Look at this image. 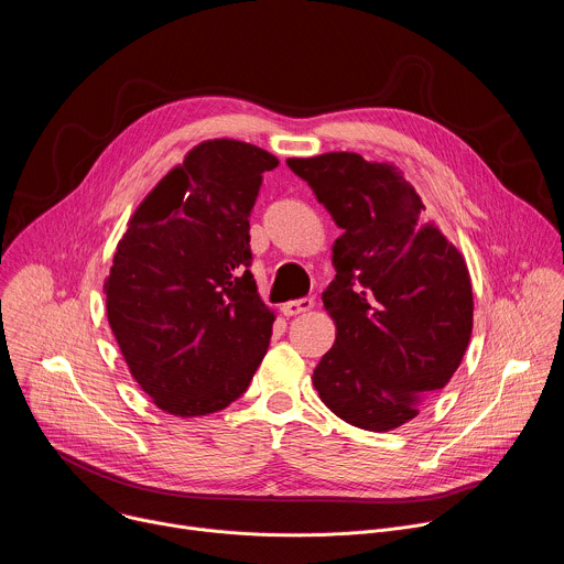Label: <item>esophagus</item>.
<instances>
[{"mask_svg":"<svg viewBox=\"0 0 564 564\" xmlns=\"http://www.w3.org/2000/svg\"><path fill=\"white\" fill-rule=\"evenodd\" d=\"M314 307V301L312 299H296V301H288L281 305V312L285 316H296V314H303V312H310Z\"/></svg>","mask_w":564,"mask_h":564,"instance_id":"obj_1","label":"esophagus"}]
</instances>
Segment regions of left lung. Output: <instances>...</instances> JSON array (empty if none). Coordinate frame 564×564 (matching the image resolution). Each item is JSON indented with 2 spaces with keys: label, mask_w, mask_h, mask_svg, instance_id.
<instances>
[{
  "label": "left lung",
  "mask_w": 564,
  "mask_h": 564,
  "mask_svg": "<svg viewBox=\"0 0 564 564\" xmlns=\"http://www.w3.org/2000/svg\"><path fill=\"white\" fill-rule=\"evenodd\" d=\"M344 234L324 307L337 326L312 383L344 422L388 433L415 420L462 364L473 288L462 252L404 172L352 151L288 158Z\"/></svg>",
  "instance_id": "1"
}]
</instances>
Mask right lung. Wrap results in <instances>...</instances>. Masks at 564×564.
<instances>
[{
    "instance_id": "1",
    "label": "right lung",
    "mask_w": 564,
    "mask_h": 564,
    "mask_svg": "<svg viewBox=\"0 0 564 564\" xmlns=\"http://www.w3.org/2000/svg\"><path fill=\"white\" fill-rule=\"evenodd\" d=\"M270 151L214 138L187 151L127 223L105 279L131 377L174 417L227 409L263 361L274 310L250 272V214Z\"/></svg>"
}]
</instances>
